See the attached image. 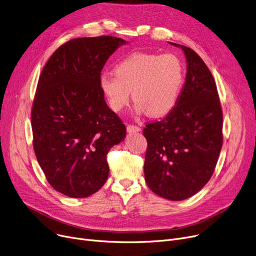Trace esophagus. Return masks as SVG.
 Here are the masks:
<instances>
[{"mask_svg": "<svg viewBox=\"0 0 256 256\" xmlns=\"http://www.w3.org/2000/svg\"><path fill=\"white\" fill-rule=\"evenodd\" d=\"M126 130L128 132H138L141 130V128L137 126H134V124H128Z\"/></svg>", "mask_w": 256, "mask_h": 256, "instance_id": "1", "label": "esophagus"}]
</instances>
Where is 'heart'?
I'll return each instance as SVG.
<instances>
[{
  "mask_svg": "<svg viewBox=\"0 0 256 256\" xmlns=\"http://www.w3.org/2000/svg\"><path fill=\"white\" fill-rule=\"evenodd\" d=\"M184 80V68L178 56L134 52L116 65L115 74H100V87L115 112L128 106L132 92L138 112L162 117L176 108Z\"/></svg>",
  "mask_w": 256,
  "mask_h": 256,
  "instance_id": "1",
  "label": "heart"
}]
</instances>
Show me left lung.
I'll return each mask as SVG.
<instances>
[{
	"mask_svg": "<svg viewBox=\"0 0 256 256\" xmlns=\"http://www.w3.org/2000/svg\"><path fill=\"white\" fill-rule=\"evenodd\" d=\"M180 46L186 76L176 108L147 124L144 174L150 189L174 201L189 198L208 184L223 144V113L208 67L192 48Z\"/></svg>",
	"mask_w": 256,
	"mask_h": 256,
	"instance_id": "obj_1",
	"label": "left lung"
}]
</instances>
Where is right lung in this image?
<instances>
[{
  "label": "right lung",
  "instance_id": "right-lung-1",
  "mask_svg": "<svg viewBox=\"0 0 256 256\" xmlns=\"http://www.w3.org/2000/svg\"><path fill=\"white\" fill-rule=\"evenodd\" d=\"M124 39L74 38L58 48L39 76L31 111L33 147L50 184L85 198L109 176L106 154L126 128L100 87L104 66Z\"/></svg>",
  "mask_w": 256,
  "mask_h": 256
}]
</instances>
